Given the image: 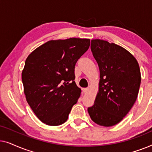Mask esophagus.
Wrapping results in <instances>:
<instances>
[{"instance_id": "obj_1", "label": "esophagus", "mask_w": 152, "mask_h": 152, "mask_svg": "<svg viewBox=\"0 0 152 152\" xmlns=\"http://www.w3.org/2000/svg\"><path fill=\"white\" fill-rule=\"evenodd\" d=\"M82 91H83V92H84V93H86L87 91H88V88H82Z\"/></svg>"}]
</instances>
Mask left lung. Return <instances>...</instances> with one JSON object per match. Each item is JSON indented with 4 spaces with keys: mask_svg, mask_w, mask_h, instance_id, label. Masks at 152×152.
Instances as JSON below:
<instances>
[{
    "mask_svg": "<svg viewBox=\"0 0 152 152\" xmlns=\"http://www.w3.org/2000/svg\"><path fill=\"white\" fill-rule=\"evenodd\" d=\"M91 49L100 79L94 104L88 112L96 124L111 126L119 123L136 102L141 82L140 67L129 52L115 43L93 39Z\"/></svg>",
    "mask_w": 152,
    "mask_h": 152,
    "instance_id": "obj_1",
    "label": "left lung"
}]
</instances>
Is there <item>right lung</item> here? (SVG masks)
<instances>
[{
  "label": "right lung",
  "mask_w": 152,
  "mask_h": 152,
  "mask_svg": "<svg viewBox=\"0 0 152 152\" xmlns=\"http://www.w3.org/2000/svg\"><path fill=\"white\" fill-rule=\"evenodd\" d=\"M89 46V39L51 40L27 57L22 71L24 93L44 124L58 126L68 120L82 92L75 82V66Z\"/></svg>",
  "instance_id": "obj_1"
}]
</instances>
